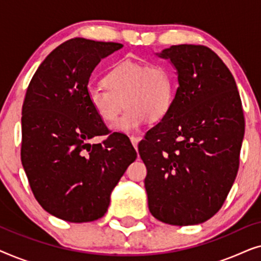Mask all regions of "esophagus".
I'll return each mask as SVG.
<instances>
[{"mask_svg":"<svg viewBox=\"0 0 261 261\" xmlns=\"http://www.w3.org/2000/svg\"><path fill=\"white\" fill-rule=\"evenodd\" d=\"M140 140H141L140 137H130V142H132V145L134 146L135 149L138 148V144L140 142Z\"/></svg>","mask_w":261,"mask_h":261,"instance_id":"esophagus-1","label":"esophagus"}]
</instances>
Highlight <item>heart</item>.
Wrapping results in <instances>:
<instances>
[{"label":"heart","mask_w":261,"mask_h":261,"mask_svg":"<svg viewBox=\"0 0 261 261\" xmlns=\"http://www.w3.org/2000/svg\"><path fill=\"white\" fill-rule=\"evenodd\" d=\"M103 83L105 87L88 89V99L106 122L115 120L127 107L123 115L112 124V130L116 133H134L147 119H164L173 103V77L163 64L123 60L107 72Z\"/></svg>","instance_id":"b5f03b06"}]
</instances>
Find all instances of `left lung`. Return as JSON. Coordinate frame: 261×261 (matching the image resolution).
I'll use <instances>...</instances> for the list:
<instances>
[{
  "label": "left lung",
  "mask_w": 261,
  "mask_h": 261,
  "mask_svg": "<svg viewBox=\"0 0 261 261\" xmlns=\"http://www.w3.org/2000/svg\"><path fill=\"white\" fill-rule=\"evenodd\" d=\"M178 88L170 112L139 145L148 209L173 226L205 222L226 201L239 169L245 120L233 74L202 45H173Z\"/></svg>",
  "instance_id": "8db88e82"
}]
</instances>
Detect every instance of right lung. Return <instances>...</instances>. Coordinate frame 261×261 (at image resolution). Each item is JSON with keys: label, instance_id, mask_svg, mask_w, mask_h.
Returning <instances> with one entry per match:
<instances>
[{"label": "right lung", "instance_id": "obj_1", "mask_svg": "<svg viewBox=\"0 0 261 261\" xmlns=\"http://www.w3.org/2000/svg\"><path fill=\"white\" fill-rule=\"evenodd\" d=\"M122 47L70 39L46 57L28 85L21 162L39 204L67 222L105 215L113 189L137 159L123 135L90 144L107 127L89 103V81L103 58Z\"/></svg>", "mask_w": 261, "mask_h": 261}]
</instances>
